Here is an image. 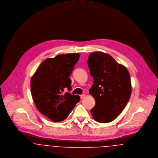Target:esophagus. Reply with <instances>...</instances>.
Here are the masks:
<instances>
[{
  "instance_id": "34e87169",
  "label": "esophagus",
  "mask_w": 158,
  "mask_h": 158,
  "mask_svg": "<svg viewBox=\"0 0 158 158\" xmlns=\"http://www.w3.org/2000/svg\"><path fill=\"white\" fill-rule=\"evenodd\" d=\"M85 97V94H81V95H80V98H81V99L84 98Z\"/></svg>"
}]
</instances>
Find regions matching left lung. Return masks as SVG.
<instances>
[{"instance_id":"1","label":"left lung","mask_w":158,"mask_h":158,"mask_svg":"<svg viewBox=\"0 0 158 158\" xmlns=\"http://www.w3.org/2000/svg\"><path fill=\"white\" fill-rule=\"evenodd\" d=\"M94 84L89 92L95 100L90 110L93 118L100 123L114 120L125 108L132 87L128 69L109 54L95 52L88 60Z\"/></svg>"}]
</instances>
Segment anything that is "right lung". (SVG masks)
Returning a JSON list of instances; mask_svg holds the SVG:
<instances>
[{
    "label": "right lung",
    "instance_id": "add662e5",
    "mask_svg": "<svg viewBox=\"0 0 158 158\" xmlns=\"http://www.w3.org/2000/svg\"><path fill=\"white\" fill-rule=\"evenodd\" d=\"M80 56L67 53L47 58L31 78V93L37 110L53 122L65 120L80 100L79 95L63 94L65 88L71 89L69 76Z\"/></svg>",
    "mask_w": 158,
    "mask_h": 158
}]
</instances>
